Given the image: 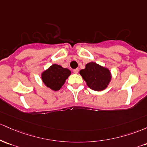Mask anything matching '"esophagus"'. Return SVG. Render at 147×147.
Returning a JSON list of instances; mask_svg holds the SVG:
<instances>
[{
    "mask_svg": "<svg viewBox=\"0 0 147 147\" xmlns=\"http://www.w3.org/2000/svg\"><path fill=\"white\" fill-rule=\"evenodd\" d=\"M78 69H74V74H78Z\"/></svg>",
    "mask_w": 147,
    "mask_h": 147,
    "instance_id": "esophagus-1",
    "label": "esophagus"
}]
</instances>
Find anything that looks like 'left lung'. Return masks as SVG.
<instances>
[{
  "label": "left lung",
  "instance_id": "1",
  "mask_svg": "<svg viewBox=\"0 0 147 147\" xmlns=\"http://www.w3.org/2000/svg\"><path fill=\"white\" fill-rule=\"evenodd\" d=\"M80 74L92 90L101 91L107 87L111 79L110 71L95 62H90L85 69L80 71Z\"/></svg>",
  "mask_w": 147,
  "mask_h": 147
}]
</instances>
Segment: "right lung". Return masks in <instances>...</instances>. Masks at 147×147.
I'll list each match as a JSON object with an SVG mask.
<instances>
[{
    "label": "right lung",
    "mask_w": 147,
    "mask_h": 147,
    "mask_svg": "<svg viewBox=\"0 0 147 147\" xmlns=\"http://www.w3.org/2000/svg\"><path fill=\"white\" fill-rule=\"evenodd\" d=\"M68 69L62 68L58 65H53L42 74L44 83L53 90L57 91L65 84L66 79L70 76Z\"/></svg>",
    "instance_id": "add662e5"
}]
</instances>
